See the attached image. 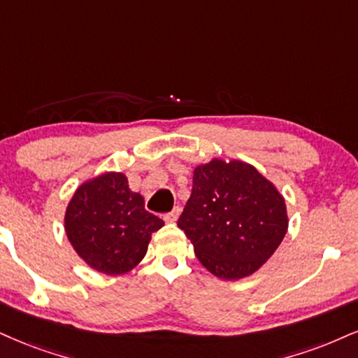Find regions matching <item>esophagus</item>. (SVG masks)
<instances>
[{
    "mask_svg": "<svg viewBox=\"0 0 358 358\" xmlns=\"http://www.w3.org/2000/svg\"><path fill=\"white\" fill-rule=\"evenodd\" d=\"M179 214H180V207H174V209H172L169 214L164 215V220H166V222H176V220H178V217H179Z\"/></svg>",
    "mask_w": 358,
    "mask_h": 358,
    "instance_id": "obj_1",
    "label": "esophagus"
}]
</instances>
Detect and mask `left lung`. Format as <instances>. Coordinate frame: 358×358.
I'll return each mask as SVG.
<instances>
[{"label":"left lung","mask_w":358,"mask_h":358,"mask_svg":"<svg viewBox=\"0 0 358 358\" xmlns=\"http://www.w3.org/2000/svg\"><path fill=\"white\" fill-rule=\"evenodd\" d=\"M178 226L207 271L237 280L275 252L289 219L282 194L254 166L213 159L194 169L192 192Z\"/></svg>","instance_id":"left-lung-1"}]
</instances>
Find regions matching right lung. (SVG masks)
<instances>
[{
	"instance_id": "1",
	"label": "right lung",
	"mask_w": 358,
	"mask_h": 358,
	"mask_svg": "<svg viewBox=\"0 0 358 358\" xmlns=\"http://www.w3.org/2000/svg\"><path fill=\"white\" fill-rule=\"evenodd\" d=\"M162 219L144 209V197L132 192L122 172H104L74 192L64 229L79 257L94 271L119 275L129 272L148 252Z\"/></svg>"
}]
</instances>
